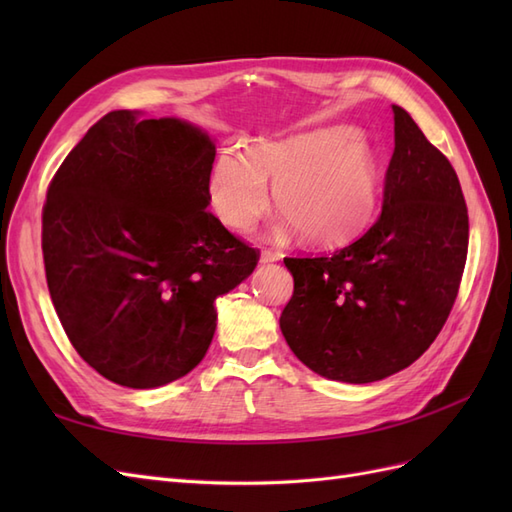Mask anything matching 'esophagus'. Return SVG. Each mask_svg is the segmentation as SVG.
<instances>
[{"mask_svg":"<svg viewBox=\"0 0 512 512\" xmlns=\"http://www.w3.org/2000/svg\"><path fill=\"white\" fill-rule=\"evenodd\" d=\"M280 252H273V250H262L260 252V265H271V262L280 260Z\"/></svg>","mask_w":512,"mask_h":512,"instance_id":"esophagus-1","label":"esophagus"}]
</instances>
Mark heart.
I'll return each instance as SVG.
<instances>
[{
    "instance_id": "heart-1",
    "label": "heart",
    "mask_w": 512,
    "mask_h": 512,
    "mask_svg": "<svg viewBox=\"0 0 512 512\" xmlns=\"http://www.w3.org/2000/svg\"><path fill=\"white\" fill-rule=\"evenodd\" d=\"M273 200L282 209L275 237L299 230L309 245L354 239L374 215L378 158L356 128H324L262 138L243 151L226 145L209 170V205L235 232H250Z\"/></svg>"
}]
</instances>
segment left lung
Listing matches in <instances>:
<instances>
[{
	"mask_svg": "<svg viewBox=\"0 0 512 512\" xmlns=\"http://www.w3.org/2000/svg\"><path fill=\"white\" fill-rule=\"evenodd\" d=\"M395 149L382 213L363 237L320 258H284L294 292L280 329L316 374L389 378L438 337L468 256V209L455 168L393 104Z\"/></svg>",
	"mask_w": 512,
	"mask_h": 512,
	"instance_id": "8db88e82",
	"label": "left lung"
}]
</instances>
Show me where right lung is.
<instances>
[{
	"instance_id": "right-lung-1",
	"label": "right lung",
	"mask_w": 512,
	"mask_h": 512,
	"mask_svg": "<svg viewBox=\"0 0 512 512\" xmlns=\"http://www.w3.org/2000/svg\"><path fill=\"white\" fill-rule=\"evenodd\" d=\"M211 136L177 117L113 111L55 173L42 209L51 301L100 376L156 389L203 361L215 299L258 265L207 211Z\"/></svg>"
}]
</instances>
